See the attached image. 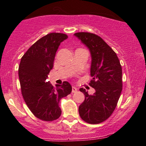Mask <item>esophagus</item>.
Returning a JSON list of instances; mask_svg holds the SVG:
<instances>
[{"instance_id":"esophagus-1","label":"esophagus","mask_w":146,"mask_h":146,"mask_svg":"<svg viewBox=\"0 0 146 146\" xmlns=\"http://www.w3.org/2000/svg\"><path fill=\"white\" fill-rule=\"evenodd\" d=\"M78 91V89L76 88H75V87H72V92H73V93H75V92H76Z\"/></svg>"}]
</instances>
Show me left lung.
I'll return each instance as SVG.
<instances>
[{"instance_id": "left-lung-1", "label": "left lung", "mask_w": 146, "mask_h": 146, "mask_svg": "<svg viewBox=\"0 0 146 146\" xmlns=\"http://www.w3.org/2000/svg\"><path fill=\"white\" fill-rule=\"evenodd\" d=\"M74 35L90 50V85L95 90L93 95H88L85 89H80L85 100L79 106V114L87 123L97 124L108 119L117 107L122 90L121 66L117 54L100 36L89 32Z\"/></svg>"}]
</instances>
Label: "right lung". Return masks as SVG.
I'll return each mask as SVG.
<instances>
[{"label": "right lung", "mask_w": 146, "mask_h": 146, "mask_svg": "<svg viewBox=\"0 0 146 146\" xmlns=\"http://www.w3.org/2000/svg\"><path fill=\"white\" fill-rule=\"evenodd\" d=\"M67 38L65 34H48L31 46L22 57L19 66V79L24 100L35 117L46 121L59 118L60 100L72 91L68 82L56 85V88L46 82L54 66L57 49Z\"/></svg>", "instance_id": "obj_1"}]
</instances>
